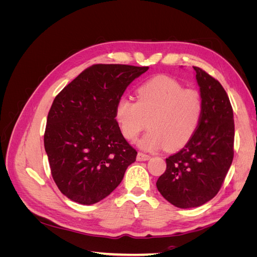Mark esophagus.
Masks as SVG:
<instances>
[{"label":"esophagus","instance_id":"1","mask_svg":"<svg viewBox=\"0 0 257 257\" xmlns=\"http://www.w3.org/2000/svg\"><path fill=\"white\" fill-rule=\"evenodd\" d=\"M151 157L149 154H146L143 152H138L137 153V161H148Z\"/></svg>","mask_w":257,"mask_h":257}]
</instances>
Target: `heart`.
<instances>
[{"label": "heart", "mask_w": 257, "mask_h": 257, "mask_svg": "<svg viewBox=\"0 0 257 257\" xmlns=\"http://www.w3.org/2000/svg\"><path fill=\"white\" fill-rule=\"evenodd\" d=\"M203 111L199 93L168 76H157L136 90V102L122 97L114 116L123 136L135 142L147 125L150 131L139 141L144 150L166 146L169 151L181 149L197 131ZM148 122H147L146 121Z\"/></svg>", "instance_id": "b5f03b06"}]
</instances>
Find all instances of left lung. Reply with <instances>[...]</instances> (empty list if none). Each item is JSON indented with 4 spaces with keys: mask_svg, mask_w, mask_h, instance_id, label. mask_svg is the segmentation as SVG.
<instances>
[{
    "mask_svg": "<svg viewBox=\"0 0 257 257\" xmlns=\"http://www.w3.org/2000/svg\"><path fill=\"white\" fill-rule=\"evenodd\" d=\"M193 67L203 102L198 127L184 148L166 159L165 173L157 181L162 196L183 209L212 199L234 159L235 123L227 93L212 76Z\"/></svg>",
    "mask_w": 257,
    "mask_h": 257,
    "instance_id": "1",
    "label": "left lung"
}]
</instances>
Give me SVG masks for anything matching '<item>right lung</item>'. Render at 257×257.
I'll return each mask as SVG.
<instances>
[{
	"label": "right lung",
	"mask_w": 257,
	"mask_h": 257,
	"mask_svg": "<svg viewBox=\"0 0 257 257\" xmlns=\"http://www.w3.org/2000/svg\"><path fill=\"white\" fill-rule=\"evenodd\" d=\"M148 66L95 64L54 98L44 145L51 175L62 194L92 205L120 184L137 151L123 137L114 111L127 85Z\"/></svg>",
	"instance_id": "obj_1"
}]
</instances>
